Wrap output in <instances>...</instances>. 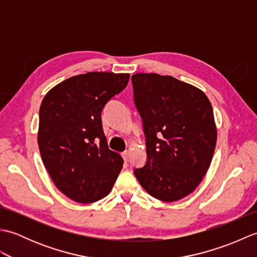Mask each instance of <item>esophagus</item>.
<instances>
[{"mask_svg": "<svg viewBox=\"0 0 257 257\" xmlns=\"http://www.w3.org/2000/svg\"><path fill=\"white\" fill-rule=\"evenodd\" d=\"M121 156H122L124 161H128V159H129V152L128 151H123L122 154H121Z\"/></svg>", "mask_w": 257, "mask_h": 257, "instance_id": "obj_1", "label": "esophagus"}]
</instances>
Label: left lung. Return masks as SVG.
Listing matches in <instances>:
<instances>
[{
	"label": "left lung",
	"instance_id": "8db88e82",
	"mask_svg": "<svg viewBox=\"0 0 257 257\" xmlns=\"http://www.w3.org/2000/svg\"><path fill=\"white\" fill-rule=\"evenodd\" d=\"M146 135V166L134 171L147 192L163 202L192 193L211 165L216 145L212 105L203 91L172 76H132Z\"/></svg>",
	"mask_w": 257,
	"mask_h": 257
}]
</instances>
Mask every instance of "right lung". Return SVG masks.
I'll return each mask as SVG.
<instances>
[{
    "label": "right lung",
    "mask_w": 257,
    "mask_h": 257,
    "mask_svg": "<svg viewBox=\"0 0 257 257\" xmlns=\"http://www.w3.org/2000/svg\"><path fill=\"white\" fill-rule=\"evenodd\" d=\"M129 77L106 72L73 76L42 100L37 141L43 163L56 188L79 203L105 198L121 171V156L108 148L101 110Z\"/></svg>",
    "instance_id": "1"
}]
</instances>
